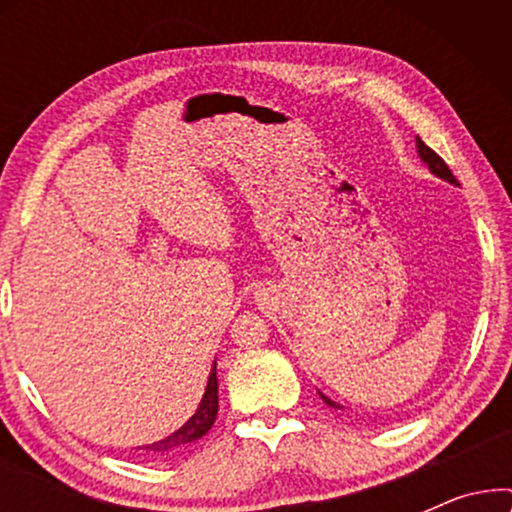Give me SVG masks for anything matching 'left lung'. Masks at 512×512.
Instances as JSON below:
<instances>
[{"label":"left lung","instance_id":"1","mask_svg":"<svg viewBox=\"0 0 512 512\" xmlns=\"http://www.w3.org/2000/svg\"><path fill=\"white\" fill-rule=\"evenodd\" d=\"M417 156L422 158V163L429 167L431 170V174H436L438 179H443V181H450V184H454V186H459L457 184V179H454V174L450 172V167L445 165V160L438 156L436 151H431L429 146H426L422 139L417 137ZM319 396H321V401H324L326 405H331V408H335V410H342V405L340 403H335V401H331V398H328L326 394H321L319 391Z\"/></svg>","mask_w":512,"mask_h":512}]
</instances>
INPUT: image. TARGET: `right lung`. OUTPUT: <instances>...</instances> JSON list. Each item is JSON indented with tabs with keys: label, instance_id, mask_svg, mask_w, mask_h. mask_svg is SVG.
<instances>
[{
	"label": "right lung",
	"instance_id": "right-lung-1",
	"mask_svg": "<svg viewBox=\"0 0 512 512\" xmlns=\"http://www.w3.org/2000/svg\"><path fill=\"white\" fill-rule=\"evenodd\" d=\"M219 415V380H216V361L212 366V373L207 377V387L205 394H202V401L198 405V410L193 412V417L188 419L184 426H179L177 431L170 433V436L163 440H156V443L139 447V450L153 452V454H165L177 450V447L186 445V443H195L202 436H207V431L212 429L214 419Z\"/></svg>",
	"mask_w": 512,
	"mask_h": 512
}]
</instances>
